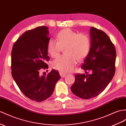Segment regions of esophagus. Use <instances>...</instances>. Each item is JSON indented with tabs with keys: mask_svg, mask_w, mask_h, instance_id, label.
<instances>
[{
	"mask_svg": "<svg viewBox=\"0 0 126 126\" xmlns=\"http://www.w3.org/2000/svg\"><path fill=\"white\" fill-rule=\"evenodd\" d=\"M60 76H61V78H64V77H65V76H66V74L63 73L62 72H60Z\"/></svg>",
	"mask_w": 126,
	"mask_h": 126,
	"instance_id": "34e87169",
	"label": "esophagus"
}]
</instances>
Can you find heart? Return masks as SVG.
Instances as JSON below:
<instances>
[{
  "instance_id": "obj_1",
  "label": "heart",
  "mask_w": 126,
  "mask_h": 126,
  "mask_svg": "<svg viewBox=\"0 0 126 126\" xmlns=\"http://www.w3.org/2000/svg\"><path fill=\"white\" fill-rule=\"evenodd\" d=\"M57 41L53 39L48 40L47 51L50 56L55 58L59 54L61 47L65 48L63 56H60L52 63L55 69L63 72H70L75 65L76 59L83 60L87 56L90 49V40L84 33H78L74 30L66 28L58 33Z\"/></svg>"
}]
</instances>
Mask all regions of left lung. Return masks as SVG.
Instances as JSON below:
<instances>
[{"instance_id": "left-lung-1", "label": "left lung", "mask_w": 126, "mask_h": 126, "mask_svg": "<svg viewBox=\"0 0 126 126\" xmlns=\"http://www.w3.org/2000/svg\"><path fill=\"white\" fill-rule=\"evenodd\" d=\"M90 49L81 68L86 74H76L72 93L83 99L98 96L111 81L115 73L116 51L109 37L91 27Z\"/></svg>"}]
</instances>
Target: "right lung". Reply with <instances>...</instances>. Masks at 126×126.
I'll return each instance as SVG.
<instances>
[{
  "label": "right lung",
  "instance_id": "right-lung-1",
  "mask_svg": "<svg viewBox=\"0 0 126 126\" xmlns=\"http://www.w3.org/2000/svg\"><path fill=\"white\" fill-rule=\"evenodd\" d=\"M48 28L38 27L27 31L15 43L11 53L12 75L22 93L29 99L42 102L53 94L60 79L57 70L41 75L42 68H47V44Z\"/></svg>",
  "mask_w": 126,
  "mask_h": 126
}]
</instances>
